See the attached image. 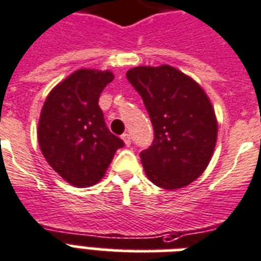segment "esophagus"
Masks as SVG:
<instances>
[{
    "instance_id": "obj_1",
    "label": "esophagus",
    "mask_w": 261,
    "mask_h": 261,
    "mask_svg": "<svg viewBox=\"0 0 261 261\" xmlns=\"http://www.w3.org/2000/svg\"><path fill=\"white\" fill-rule=\"evenodd\" d=\"M122 140H124V143H125V145H130V135H129V133H124V135H122Z\"/></svg>"
}]
</instances>
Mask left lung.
I'll list each match as a JSON object with an SVG mask.
<instances>
[{"label": "left lung", "mask_w": 261, "mask_h": 261, "mask_svg": "<svg viewBox=\"0 0 261 261\" xmlns=\"http://www.w3.org/2000/svg\"><path fill=\"white\" fill-rule=\"evenodd\" d=\"M126 79L152 122V144L140 152L145 174L163 189L187 187L203 174L217 143V117L207 94L170 65L132 68Z\"/></svg>", "instance_id": "left-lung-1"}]
</instances>
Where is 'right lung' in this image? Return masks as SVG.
Returning a JSON list of instances; mask_svg holds the SVG:
<instances>
[{"mask_svg": "<svg viewBox=\"0 0 261 261\" xmlns=\"http://www.w3.org/2000/svg\"><path fill=\"white\" fill-rule=\"evenodd\" d=\"M114 79L110 70L79 69L50 91L40 112L38 141L47 163L70 185L103 178L124 141L113 135L99 96Z\"/></svg>", "mask_w": 261, "mask_h": 261, "instance_id": "obj_1", "label": "right lung"}]
</instances>
